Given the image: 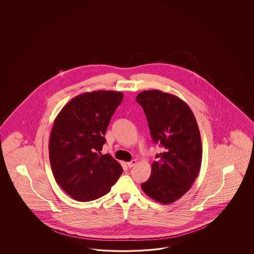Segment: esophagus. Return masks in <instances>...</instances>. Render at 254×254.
<instances>
[{
	"instance_id": "34e87169",
	"label": "esophagus",
	"mask_w": 254,
	"mask_h": 254,
	"mask_svg": "<svg viewBox=\"0 0 254 254\" xmlns=\"http://www.w3.org/2000/svg\"><path fill=\"white\" fill-rule=\"evenodd\" d=\"M136 163H137V160H135V159L132 160V161L128 162V163H127V167H128L129 169H131V168H133V167L136 165Z\"/></svg>"
}]
</instances>
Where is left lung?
<instances>
[{
  "instance_id": "8db88e82",
  "label": "left lung",
  "mask_w": 254,
  "mask_h": 254,
  "mask_svg": "<svg viewBox=\"0 0 254 254\" xmlns=\"http://www.w3.org/2000/svg\"><path fill=\"white\" fill-rule=\"evenodd\" d=\"M151 136L163 148L155 155L152 174L141 185L151 198L170 204L181 198L197 177L202 162V143L192 110L176 96L160 90L138 94Z\"/></svg>"
}]
</instances>
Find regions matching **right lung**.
<instances>
[{
	"label": "right lung",
	"instance_id": "right-lung-1",
	"mask_svg": "<svg viewBox=\"0 0 254 254\" xmlns=\"http://www.w3.org/2000/svg\"><path fill=\"white\" fill-rule=\"evenodd\" d=\"M123 93L92 91L74 97L55 119L49 159L55 180L73 199H98L121 176V165L101 154L104 135Z\"/></svg>",
	"mask_w": 254,
	"mask_h": 254
}]
</instances>
